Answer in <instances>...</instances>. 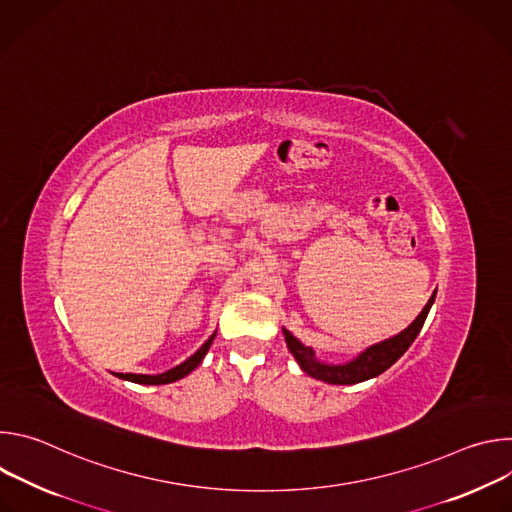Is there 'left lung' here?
I'll return each instance as SVG.
<instances>
[{"label": "left lung", "instance_id": "obj_1", "mask_svg": "<svg viewBox=\"0 0 512 512\" xmlns=\"http://www.w3.org/2000/svg\"><path fill=\"white\" fill-rule=\"evenodd\" d=\"M433 300H435V291L429 298V302L425 304V308L421 310V314L403 332H399L397 336L387 338L379 344L369 346L367 350L360 352L356 358H352L346 364L320 362L314 356V350L310 346L302 344L289 330L283 328V336H285L289 352L294 354V358L298 360L304 373H308L310 377L320 379L324 383H330V385H354V383H362V381H369L373 377H379L381 373H385L391 367V364H395L405 354V350L413 344L419 330L423 328V322L431 310Z\"/></svg>", "mask_w": 512, "mask_h": 512}]
</instances>
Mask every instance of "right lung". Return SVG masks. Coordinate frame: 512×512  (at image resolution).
I'll list each match as a JSON object with an SVG mask.
<instances>
[{"instance_id":"obj_1","label":"right lung","mask_w":512,"mask_h":512,"mask_svg":"<svg viewBox=\"0 0 512 512\" xmlns=\"http://www.w3.org/2000/svg\"><path fill=\"white\" fill-rule=\"evenodd\" d=\"M214 336H216V332L190 356V358H186L182 364H178V367H174V369H170V371H166V373H162V375H133V373H117L115 377H119V379H125V381H131V383H139V385H168V383H174V381H178V379H182V377H186V375H190L198 364L202 362V358H204V354L208 352V348H210V344H212V340H214Z\"/></svg>"}]
</instances>
